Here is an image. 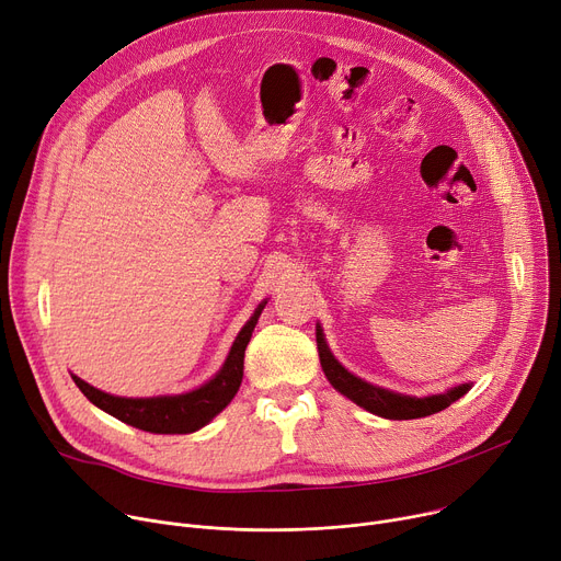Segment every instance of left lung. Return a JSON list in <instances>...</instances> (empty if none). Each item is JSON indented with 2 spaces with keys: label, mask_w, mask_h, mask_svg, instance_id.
<instances>
[{
  "label": "left lung",
  "mask_w": 561,
  "mask_h": 561,
  "mask_svg": "<svg viewBox=\"0 0 561 561\" xmlns=\"http://www.w3.org/2000/svg\"><path fill=\"white\" fill-rule=\"evenodd\" d=\"M317 346H319L321 368L334 389L341 396H346L348 400H353L355 404H359L362 409H366L379 417L413 420V417L434 415V413L447 409L449 404H454L456 400H460L471 389L469 383H460V386H454V389H449L447 393L428 396V398H411V396L393 393L389 389H381V386H373V383L364 381L362 377L343 368L330 353L319 323H317Z\"/></svg>",
  "instance_id": "left-lung-1"
}]
</instances>
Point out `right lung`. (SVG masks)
<instances>
[{"mask_svg": "<svg viewBox=\"0 0 561 561\" xmlns=\"http://www.w3.org/2000/svg\"><path fill=\"white\" fill-rule=\"evenodd\" d=\"M267 300L255 308L251 319L238 332L233 346L225 366L218 370L213 379L202 383L199 389L182 396H159V398H118L103 393L88 381L71 375L82 396L92 404L103 409L105 413L114 415L116 420L150 431V434H193V431L208 424L218 415L240 389L242 370H244V351L251 339V332L261 317Z\"/></svg>", "mask_w": 561, "mask_h": 561, "instance_id": "1", "label": "right lung"}]
</instances>
